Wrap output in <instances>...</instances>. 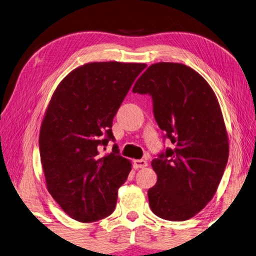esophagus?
<instances>
[{
    "label": "esophagus",
    "mask_w": 256,
    "mask_h": 256,
    "mask_svg": "<svg viewBox=\"0 0 256 256\" xmlns=\"http://www.w3.org/2000/svg\"><path fill=\"white\" fill-rule=\"evenodd\" d=\"M133 166L136 170H138V168H144L148 166V162H146L144 159H138L133 162Z\"/></svg>",
    "instance_id": "obj_1"
}]
</instances>
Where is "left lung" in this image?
Returning <instances> with one entry per match:
<instances>
[{"label":"left lung","instance_id":"8db88e82","mask_svg":"<svg viewBox=\"0 0 256 256\" xmlns=\"http://www.w3.org/2000/svg\"><path fill=\"white\" fill-rule=\"evenodd\" d=\"M133 92L152 98L156 122L172 144L151 162L158 180L148 190L150 208L160 218L184 222L214 198L228 162L219 102L208 82L180 63L152 64Z\"/></svg>","mask_w":256,"mask_h":256}]
</instances>
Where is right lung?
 I'll return each instance as SVG.
<instances>
[{"mask_svg": "<svg viewBox=\"0 0 256 256\" xmlns=\"http://www.w3.org/2000/svg\"><path fill=\"white\" fill-rule=\"evenodd\" d=\"M146 64L94 62L72 71L56 88L40 133L47 190L66 214L92 222L112 214L118 190L131 162L120 154H100L112 118Z\"/></svg>", "mask_w": 256, "mask_h": 256, "instance_id": "right-lung-1", "label": "right lung"}]
</instances>
